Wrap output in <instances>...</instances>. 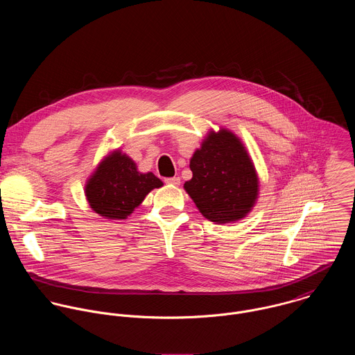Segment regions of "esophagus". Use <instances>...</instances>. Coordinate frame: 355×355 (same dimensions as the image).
<instances>
[{
	"label": "esophagus",
	"instance_id": "obj_1",
	"mask_svg": "<svg viewBox=\"0 0 355 355\" xmlns=\"http://www.w3.org/2000/svg\"><path fill=\"white\" fill-rule=\"evenodd\" d=\"M165 183L166 184H171V186H179L180 184V178H169V179H165Z\"/></svg>",
	"mask_w": 355,
	"mask_h": 355
}]
</instances>
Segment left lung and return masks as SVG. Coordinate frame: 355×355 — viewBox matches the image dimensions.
Returning <instances> with one entry per match:
<instances>
[{"label": "left lung", "mask_w": 355, "mask_h": 355, "mask_svg": "<svg viewBox=\"0 0 355 355\" xmlns=\"http://www.w3.org/2000/svg\"><path fill=\"white\" fill-rule=\"evenodd\" d=\"M190 169L193 178L184 190L205 218L216 224L235 223L252 211L259 191L258 175L234 132L210 131L193 154Z\"/></svg>", "instance_id": "left-lung-1"}]
</instances>
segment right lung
I'll return each instance as SVG.
<instances>
[{"label": "right lung", "instance_id": "add662e5", "mask_svg": "<svg viewBox=\"0 0 355 355\" xmlns=\"http://www.w3.org/2000/svg\"><path fill=\"white\" fill-rule=\"evenodd\" d=\"M152 172L138 171L135 161L116 149L103 157L85 186L90 207L109 220H125L146 196L162 187Z\"/></svg>", "mask_w": 355, "mask_h": 355}]
</instances>
